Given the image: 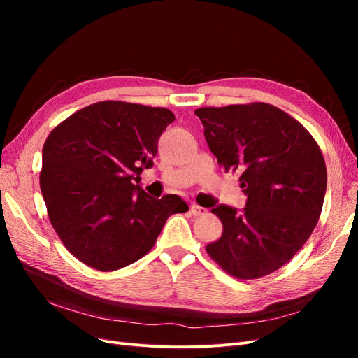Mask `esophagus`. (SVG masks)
<instances>
[{
	"label": "esophagus",
	"mask_w": 358,
	"mask_h": 358,
	"mask_svg": "<svg viewBox=\"0 0 358 358\" xmlns=\"http://www.w3.org/2000/svg\"><path fill=\"white\" fill-rule=\"evenodd\" d=\"M189 212L192 213V216H200V215H204L206 212H208V209L201 208V206H199V204H191Z\"/></svg>",
	"instance_id": "obj_1"
}]
</instances>
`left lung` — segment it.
<instances>
[{"instance_id":"8db88e82","label":"left lung","mask_w":358,"mask_h":358,"mask_svg":"<svg viewBox=\"0 0 358 358\" xmlns=\"http://www.w3.org/2000/svg\"><path fill=\"white\" fill-rule=\"evenodd\" d=\"M204 137L218 164L239 173L242 213L212 209L222 236L206 252L230 276L273 273L306 243L320 220L327 169L317 140L294 117L267 103L200 107Z\"/></svg>"}]
</instances>
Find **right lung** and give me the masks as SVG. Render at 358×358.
Listing matches in <instances>:
<instances>
[{"instance_id": "obj_1", "label": "right lung", "mask_w": 358, "mask_h": 358, "mask_svg": "<svg viewBox=\"0 0 358 358\" xmlns=\"http://www.w3.org/2000/svg\"><path fill=\"white\" fill-rule=\"evenodd\" d=\"M173 121L164 107L100 101L48 136L40 189L53 230L83 264L113 272L137 262L154 248L169 216L188 210L179 196L155 200L138 185Z\"/></svg>"}]
</instances>
